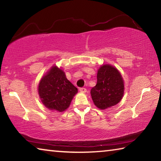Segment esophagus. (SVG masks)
<instances>
[{
  "label": "esophagus",
  "mask_w": 161,
  "mask_h": 161,
  "mask_svg": "<svg viewBox=\"0 0 161 161\" xmlns=\"http://www.w3.org/2000/svg\"><path fill=\"white\" fill-rule=\"evenodd\" d=\"M80 91L81 93H85L86 92V89L85 88H80Z\"/></svg>",
  "instance_id": "1"
}]
</instances>
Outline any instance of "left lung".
Wrapping results in <instances>:
<instances>
[{"mask_svg":"<svg viewBox=\"0 0 161 161\" xmlns=\"http://www.w3.org/2000/svg\"><path fill=\"white\" fill-rule=\"evenodd\" d=\"M97 77L96 86L91 89L94 105L102 110L116 105L124 94V81L119 71L113 65L102 64Z\"/></svg>","mask_w":161,"mask_h":161,"instance_id":"left-lung-1","label":"left lung"}]
</instances>
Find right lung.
<instances>
[{"mask_svg": "<svg viewBox=\"0 0 161 161\" xmlns=\"http://www.w3.org/2000/svg\"><path fill=\"white\" fill-rule=\"evenodd\" d=\"M38 94L46 108L59 112L69 108L78 90L67 80L65 73L56 65L52 67L38 84Z\"/></svg>", "mask_w": 161, "mask_h": 161, "instance_id": "add662e5", "label": "right lung"}]
</instances>
